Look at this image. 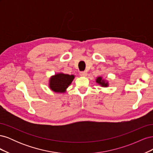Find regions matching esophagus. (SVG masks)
Segmentation results:
<instances>
[{"mask_svg": "<svg viewBox=\"0 0 153 153\" xmlns=\"http://www.w3.org/2000/svg\"><path fill=\"white\" fill-rule=\"evenodd\" d=\"M80 75L82 76H86L87 75V71H81L80 72Z\"/></svg>", "mask_w": 153, "mask_h": 153, "instance_id": "34e87169", "label": "esophagus"}]
</instances>
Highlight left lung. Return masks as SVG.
I'll return each mask as SVG.
<instances>
[{
    "label": "left lung",
    "instance_id": "8db88e82",
    "mask_svg": "<svg viewBox=\"0 0 153 153\" xmlns=\"http://www.w3.org/2000/svg\"><path fill=\"white\" fill-rule=\"evenodd\" d=\"M96 83H98L99 85H100L101 86H102V87H106L108 86V82H106L104 79H103L102 77H101V76H99V77L97 78L96 80Z\"/></svg>",
    "mask_w": 153,
    "mask_h": 153
}]
</instances>
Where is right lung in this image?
I'll use <instances>...</instances> for the list:
<instances>
[{
    "label": "right lung",
    "instance_id": "add662e5",
    "mask_svg": "<svg viewBox=\"0 0 153 153\" xmlns=\"http://www.w3.org/2000/svg\"><path fill=\"white\" fill-rule=\"evenodd\" d=\"M75 75L59 73L51 76L49 81V87L51 90L55 92H65L68 86L71 84Z\"/></svg>",
    "mask_w": 153,
    "mask_h": 153
}]
</instances>
